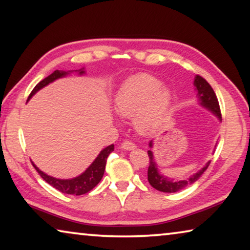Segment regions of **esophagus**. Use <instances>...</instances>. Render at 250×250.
<instances>
[{
    "instance_id": "34e87169",
    "label": "esophagus",
    "mask_w": 250,
    "mask_h": 250,
    "mask_svg": "<svg viewBox=\"0 0 250 250\" xmlns=\"http://www.w3.org/2000/svg\"><path fill=\"white\" fill-rule=\"evenodd\" d=\"M121 147H122V149H124V150L130 151V150L135 149V145H134V143H132V142H130V141H125V142L121 145Z\"/></svg>"
}]
</instances>
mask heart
Wrapping results in <instances>:
<instances>
[{
	"instance_id": "obj_1",
	"label": "heart",
	"mask_w": 250,
	"mask_h": 250,
	"mask_svg": "<svg viewBox=\"0 0 250 250\" xmlns=\"http://www.w3.org/2000/svg\"><path fill=\"white\" fill-rule=\"evenodd\" d=\"M172 103V92L161 80L149 74L131 76L121 84L115 98L116 111L124 118H133L138 132L150 134L166 120Z\"/></svg>"
}]
</instances>
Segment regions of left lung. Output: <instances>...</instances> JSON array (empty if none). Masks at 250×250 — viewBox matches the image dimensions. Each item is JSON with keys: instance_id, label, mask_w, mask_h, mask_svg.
I'll list each match as a JSON object with an SVG mask.
<instances>
[{"instance_id": "obj_1", "label": "left lung", "mask_w": 250, "mask_h": 250, "mask_svg": "<svg viewBox=\"0 0 250 250\" xmlns=\"http://www.w3.org/2000/svg\"><path fill=\"white\" fill-rule=\"evenodd\" d=\"M194 86H195V90L197 92V98L200 100V104L202 107L209 110L211 113H214V115L218 118L219 121H222L221 109H219L217 97L215 95L213 88L210 87V84L207 83L204 78L197 75L195 76V79H194ZM149 146L151 147V150L147 151V154H149L150 159L149 168H147V181H149L152 188H154L160 192L175 193L181 191V189H183L188 185L194 183V182H196L200 179L201 175L206 171V168L208 167L210 163V161H208L200 171L194 173L193 175L188 177V179H171V177L163 175L162 173L159 171L158 164H156L153 155V151H152V147H153V140L150 141Z\"/></svg>"}]
</instances>
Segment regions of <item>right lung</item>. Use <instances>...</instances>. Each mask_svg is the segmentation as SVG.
Returning a JSON list of instances; mask_svg holds the SVG:
<instances>
[{
    "label": "right lung",
    "mask_w": 250,
    "mask_h": 250,
    "mask_svg": "<svg viewBox=\"0 0 250 250\" xmlns=\"http://www.w3.org/2000/svg\"><path fill=\"white\" fill-rule=\"evenodd\" d=\"M78 75H83L84 74V68H82L79 70H75ZM73 73V70L65 71V70H55L53 74H50L48 77L42 80L39 83L36 84L35 88L32 90L31 95L28 97V100L32 98V97L36 94L37 91L41 90L42 88L47 86L50 83L55 82L56 79L62 78L67 76L68 74ZM115 149V146H108L104 147V150L100 151L98 156L95 159L94 162H92L89 167H87V170L83 172L82 174L73 177V179H56V177H53L48 174H46L43 171H41L39 167H37L35 164H33V167H35V170L39 172V174L42 176V179L47 182L49 185H52L53 188L58 189L59 192L64 194H70V195H83V194H86L89 191H91L95 186L99 183L103 179L104 168H105V163H107V158L108 155L111 153V152Z\"/></svg>",
    "instance_id": "add662e5"
}]
</instances>
